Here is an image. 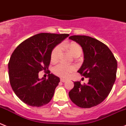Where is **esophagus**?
Wrapping results in <instances>:
<instances>
[{
    "label": "esophagus",
    "instance_id": "34e87169",
    "mask_svg": "<svg viewBox=\"0 0 126 126\" xmlns=\"http://www.w3.org/2000/svg\"><path fill=\"white\" fill-rule=\"evenodd\" d=\"M60 81H62V82H65V81H68V79H63V78H61V79H60Z\"/></svg>",
    "mask_w": 126,
    "mask_h": 126
}]
</instances>
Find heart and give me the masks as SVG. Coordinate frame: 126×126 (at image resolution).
Listing matches in <instances>:
<instances>
[{
    "label": "heart",
    "mask_w": 126,
    "mask_h": 126,
    "mask_svg": "<svg viewBox=\"0 0 126 126\" xmlns=\"http://www.w3.org/2000/svg\"><path fill=\"white\" fill-rule=\"evenodd\" d=\"M68 49L70 51V53L73 55L75 53H81L82 51L81 47L79 45L75 43H70L67 46ZM62 51V46L61 45H58L53 49L51 54V59L52 61H56L58 59L59 56L60 55ZM75 70V67L74 66L68 65L64 63H59L55 65L53 68V72L55 75L60 77H67L70 76V75Z\"/></svg>",
    "instance_id": "obj_1"
}]
</instances>
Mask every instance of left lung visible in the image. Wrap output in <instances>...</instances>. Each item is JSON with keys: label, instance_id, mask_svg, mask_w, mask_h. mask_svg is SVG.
Wrapping results in <instances>:
<instances>
[{"label": "left lung", "instance_id": "1", "mask_svg": "<svg viewBox=\"0 0 126 126\" xmlns=\"http://www.w3.org/2000/svg\"><path fill=\"white\" fill-rule=\"evenodd\" d=\"M82 47L84 60L78 70L88 78L87 84L74 81L69 97L81 108H90L102 102L110 92L116 78L117 63L110 49L100 41L87 36H71Z\"/></svg>", "mask_w": 126, "mask_h": 126}]
</instances>
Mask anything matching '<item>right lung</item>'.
<instances>
[{"instance_id": "1", "label": "right lung", "mask_w": 126, "mask_h": 126, "mask_svg": "<svg viewBox=\"0 0 126 126\" xmlns=\"http://www.w3.org/2000/svg\"><path fill=\"white\" fill-rule=\"evenodd\" d=\"M68 36V34H38L14 51L8 64L10 83L16 95L25 104L41 107L53 98L60 78L49 73L47 79H40L39 72L48 69L53 49Z\"/></svg>"}]
</instances>
